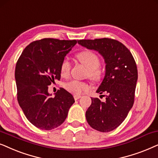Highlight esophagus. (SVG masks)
Instances as JSON below:
<instances>
[{
    "mask_svg": "<svg viewBox=\"0 0 158 158\" xmlns=\"http://www.w3.org/2000/svg\"><path fill=\"white\" fill-rule=\"evenodd\" d=\"M81 95H78V94H74V95H73V98H74V100H78V99H79L81 98Z\"/></svg>",
    "mask_w": 158,
    "mask_h": 158,
    "instance_id": "1",
    "label": "esophagus"
}]
</instances>
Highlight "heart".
<instances>
[{
    "instance_id": "heart-1",
    "label": "heart",
    "mask_w": 158,
    "mask_h": 158,
    "mask_svg": "<svg viewBox=\"0 0 158 158\" xmlns=\"http://www.w3.org/2000/svg\"><path fill=\"white\" fill-rule=\"evenodd\" d=\"M78 60L87 68L88 76L92 80H100L102 77V69L99 66L100 58L95 52L91 50H85L77 55ZM71 70V63L69 59L64 58L60 64V75L67 77ZM64 87L67 91L74 94H80L83 92L89 89V85L86 82L77 80H71L64 84Z\"/></svg>"
}]
</instances>
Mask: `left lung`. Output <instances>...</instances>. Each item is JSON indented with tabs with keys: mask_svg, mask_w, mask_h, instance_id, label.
Instances as JSON below:
<instances>
[{
	"mask_svg": "<svg viewBox=\"0 0 158 158\" xmlns=\"http://www.w3.org/2000/svg\"><path fill=\"white\" fill-rule=\"evenodd\" d=\"M78 43L98 51L105 60L106 75L97 92L106 93V101L91 98L86 118L97 131H111L121 124L133 106L138 79L136 62L129 50L115 40H80Z\"/></svg>",
	"mask_w": 158,
	"mask_h": 158,
	"instance_id": "1",
	"label": "left lung"
}]
</instances>
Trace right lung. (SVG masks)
<instances>
[{
	"mask_svg": "<svg viewBox=\"0 0 158 158\" xmlns=\"http://www.w3.org/2000/svg\"><path fill=\"white\" fill-rule=\"evenodd\" d=\"M77 41L44 38L34 41L17 60V100L25 116L40 129L57 128L66 120L73 97L60 88L52 98L48 86L60 79V64Z\"/></svg>",
	"mask_w": 158,
	"mask_h": 158,
	"instance_id": "right-lung-1",
	"label": "right lung"
}]
</instances>
